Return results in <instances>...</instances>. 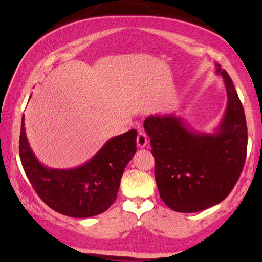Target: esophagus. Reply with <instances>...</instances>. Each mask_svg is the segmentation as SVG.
I'll return each mask as SVG.
<instances>
[{
  "mask_svg": "<svg viewBox=\"0 0 262 262\" xmlns=\"http://www.w3.org/2000/svg\"><path fill=\"white\" fill-rule=\"evenodd\" d=\"M136 144H137V146L140 147V148H143V147H145L146 146V144H147V136L144 134V133H138V135H137V140H136Z\"/></svg>",
  "mask_w": 262,
  "mask_h": 262,
  "instance_id": "34e87169",
  "label": "esophagus"
}]
</instances>
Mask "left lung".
Returning a JSON list of instances; mask_svg holds the SVG:
<instances>
[{
	"label": "left lung",
	"mask_w": 262,
	"mask_h": 262,
	"mask_svg": "<svg viewBox=\"0 0 262 262\" xmlns=\"http://www.w3.org/2000/svg\"><path fill=\"white\" fill-rule=\"evenodd\" d=\"M227 105L213 133L193 130L174 114L151 115L144 129L151 138L160 197L180 213L207 209L224 200L240 177L247 155L246 115L233 81L220 64Z\"/></svg>",
	"instance_id": "1"
}]
</instances>
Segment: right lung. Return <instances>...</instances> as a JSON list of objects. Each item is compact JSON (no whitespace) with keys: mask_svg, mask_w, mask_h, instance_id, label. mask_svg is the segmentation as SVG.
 Returning <instances> with one entry per match:
<instances>
[{"mask_svg":"<svg viewBox=\"0 0 262 262\" xmlns=\"http://www.w3.org/2000/svg\"><path fill=\"white\" fill-rule=\"evenodd\" d=\"M136 137L135 129L111 137L82 165L53 169L33 153L22 116L19 153L28 179L43 203L59 214L85 219L103 213L115 203L121 176L136 153Z\"/></svg>","mask_w":262,"mask_h":262,"instance_id":"obj_1","label":"right lung"}]
</instances>
